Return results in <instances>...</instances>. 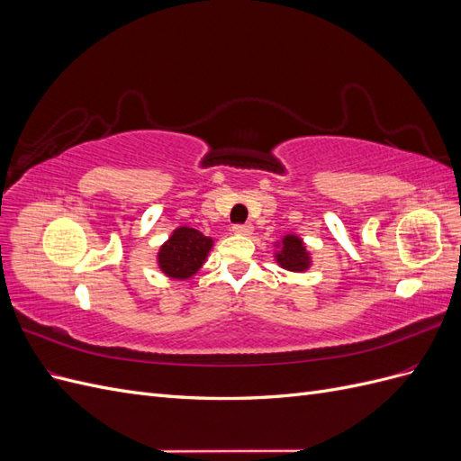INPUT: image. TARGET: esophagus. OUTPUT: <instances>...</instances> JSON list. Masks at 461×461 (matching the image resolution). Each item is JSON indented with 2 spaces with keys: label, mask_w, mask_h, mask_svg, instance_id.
Masks as SVG:
<instances>
[{
  "label": "esophagus",
  "mask_w": 461,
  "mask_h": 461,
  "mask_svg": "<svg viewBox=\"0 0 461 461\" xmlns=\"http://www.w3.org/2000/svg\"><path fill=\"white\" fill-rule=\"evenodd\" d=\"M252 230H254V227L249 225V222H246V225H234V227H232V232H234V234H240V236L252 234Z\"/></svg>",
  "instance_id": "esophagus-1"
}]
</instances>
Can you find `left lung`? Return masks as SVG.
<instances>
[{
    "instance_id": "8db88e82",
    "label": "left lung",
    "mask_w": 461,
    "mask_h": 461,
    "mask_svg": "<svg viewBox=\"0 0 461 461\" xmlns=\"http://www.w3.org/2000/svg\"><path fill=\"white\" fill-rule=\"evenodd\" d=\"M275 259L283 269L292 273H303L312 265L310 252L305 249L303 240L296 234H286L281 242H276Z\"/></svg>"
}]
</instances>
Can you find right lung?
I'll list each match as a JSON object with an SVG mask.
<instances>
[{"mask_svg":"<svg viewBox=\"0 0 461 461\" xmlns=\"http://www.w3.org/2000/svg\"><path fill=\"white\" fill-rule=\"evenodd\" d=\"M212 246L213 240L200 230L178 227L173 230L169 240L159 248L158 265L167 276L185 281L200 271Z\"/></svg>","mask_w":461,"mask_h":461,"instance_id":"1","label":"right lung"}]
</instances>
